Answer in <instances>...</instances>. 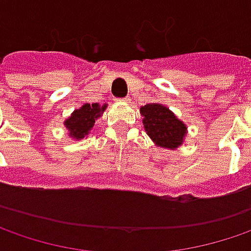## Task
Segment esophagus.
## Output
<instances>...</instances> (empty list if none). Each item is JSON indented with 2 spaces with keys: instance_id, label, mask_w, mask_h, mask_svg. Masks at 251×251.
<instances>
[{
  "instance_id": "34e87169",
  "label": "esophagus",
  "mask_w": 251,
  "mask_h": 251,
  "mask_svg": "<svg viewBox=\"0 0 251 251\" xmlns=\"http://www.w3.org/2000/svg\"><path fill=\"white\" fill-rule=\"evenodd\" d=\"M121 101H122V102H129V101H130V98H129V97H126V98H122Z\"/></svg>"
}]
</instances>
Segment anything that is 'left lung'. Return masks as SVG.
Here are the masks:
<instances>
[{
    "mask_svg": "<svg viewBox=\"0 0 251 251\" xmlns=\"http://www.w3.org/2000/svg\"><path fill=\"white\" fill-rule=\"evenodd\" d=\"M145 130L157 147L176 150L184 143L187 125L166 105L153 102L140 106Z\"/></svg>",
    "mask_w": 251,
    "mask_h": 251,
    "instance_id": "obj_1",
    "label": "left lung"
}]
</instances>
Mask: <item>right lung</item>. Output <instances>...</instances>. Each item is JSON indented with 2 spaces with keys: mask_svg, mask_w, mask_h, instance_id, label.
Wrapping results in <instances>:
<instances>
[{
  "mask_svg": "<svg viewBox=\"0 0 251 251\" xmlns=\"http://www.w3.org/2000/svg\"><path fill=\"white\" fill-rule=\"evenodd\" d=\"M108 104H84L64 121L67 135L74 140H81L90 135L95 121L102 116Z\"/></svg>",
  "mask_w": 251,
  "mask_h": 251,
  "instance_id": "1",
  "label": "right lung"
}]
</instances>
